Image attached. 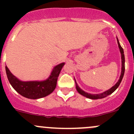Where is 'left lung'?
<instances>
[{
  "mask_svg": "<svg viewBox=\"0 0 134 134\" xmlns=\"http://www.w3.org/2000/svg\"><path fill=\"white\" fill-rule=\"evenodd\" d=\"M117 43H118V46H119V48L120 50V52H121V63H122V67H121V76L119 77V79L118 82L114 85L112 87H111L110 89L107 91H104V92L102 93H100V94H91V93H88L87 92H85L84 91L82 90L81 88H80L79 86H78L75 80V83H76V88L77 91L80 93V94L83 95V97H86V98H90V99H93V100H95V99H100V98H103L104 97H106L107 96L109 95L110 94H111L112 93L114 92L117 89V87L119 86L120 83H121V81H122V78H123V76L124 74H125V54H124V51H123V48L121 47V44H120L118 38L117 37Z\"/></svg>",
  "mask_w": 134,
  "mask_h": 134,
  "instance_id": "obj_1",
  "label": "left lung"
}]
</instances>
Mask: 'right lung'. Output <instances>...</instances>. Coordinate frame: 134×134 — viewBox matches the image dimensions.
I'll list each match as a JSON object with an SVG mask.
<instances>
[{
	"instance_id": "right-lung-1",
	"label": "right lung",
	"mask_w": 134,
	"mask_h": 134,
	"mask_svg": "<svg viewBox=\"0 0 134 134\" xmlns=\"http://www.w3.org/2000/svg\"><path fill=\"white\" fill-rule=\"evenodd\" d=\"M65 63H59L54 67L51 75L43 81H24L20 80L15 76L6 66V72L8 79L13 88L27 98L38 99L52 93L57 84L58 76Z\"/></svg>"
}]
</instances>
